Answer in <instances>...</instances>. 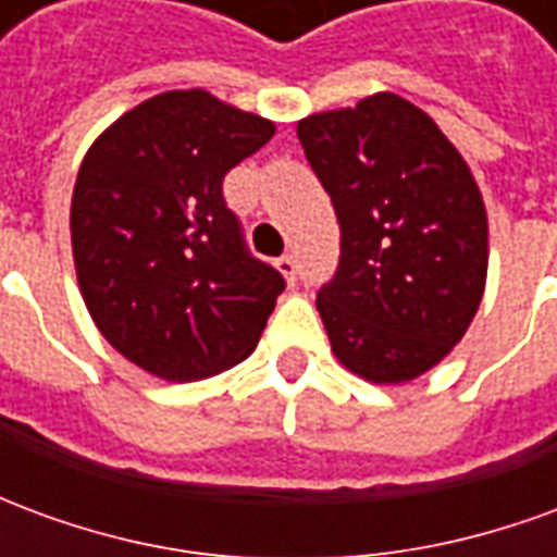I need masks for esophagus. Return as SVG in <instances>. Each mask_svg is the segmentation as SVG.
I'll return each mask as SVG.
<instances>
[{
	"instance_id": "1",
	"label": "esophagus",
	"mask_w": 557,
	"mask_h": 557,
	"mask_svg": "<svg viewBox=\"0 0 557 557\" xmlns=\"http://www.w3.org/2000/svg\"><path fill=\"white\" fill-rule=\"evenodd\" d=\"M277 268H280V274L289 280V283H295V280H298V259H295L292 253L280 256Z\"/></svg>"
}]
</instances>
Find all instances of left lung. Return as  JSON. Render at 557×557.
<instances>
[{"label":"left lung","instance_id":"8db88e82","mask_svg":"<svg viewBox=\"0 0 557 557\" xmlns=\"http://www.w3.org/2000/svg\"><path fill=\"white\" fill-rule=\"evenodd\" d=\"M334 202L339 262L315 307L343 367L375 385L423 375L462 339L486 283L474 175L430 115L382 91L298 122Z\"/></svg>","mask_w":557,"mask_h":557}]
</instances>
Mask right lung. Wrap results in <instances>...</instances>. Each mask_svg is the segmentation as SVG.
I'll use <instances>...</instances> for the list:
<instances>
[{"instance_id": "add662e5", "label": "right lung", "mask_w": 557, "mask_h": 557, "mask_svg": "<svg viewBox=\"0 0 557 557\" xmlns=\"http://www.w3.org/2000/svg\"><path fill=\"white\" fill-rule=\"evenodd\" d=\"M271 137L262 115L187 89L134 107L89 148L71 202L74 265L127 361L199 382L256 349L286 280L247 250L223 178Z\"/></svg>"}]
</instances>
